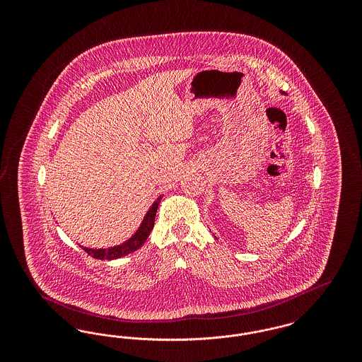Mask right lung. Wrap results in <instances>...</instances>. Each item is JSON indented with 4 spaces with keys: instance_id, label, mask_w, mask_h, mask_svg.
<instances>
[{
    "instance_id": "right-lung-1",
    "label": "right lung",
    "mask_w": 362,
    "mask_h": 362,
    "mask_svg": "<svg viewBox=\"0 0 362 362\" xmlns=\"http://www.w3.org/2000/svg\"><path fill=\"white\" fill-rule=\"evenodd\" d=\"M161 195L156 199L153 205L146 211L142 223L139 225L136 233L123 241L119 245H114V247H108V248H88L84 245H80L88 255L93 257L95 259H102V260H112V259L122 258L127 254H132L134 251H137L141 245H144V243L149 238V233L152 232L153 226H155L156 213H157V207L160 205L161 201Z\"/></svg>"
}]
</instances>
